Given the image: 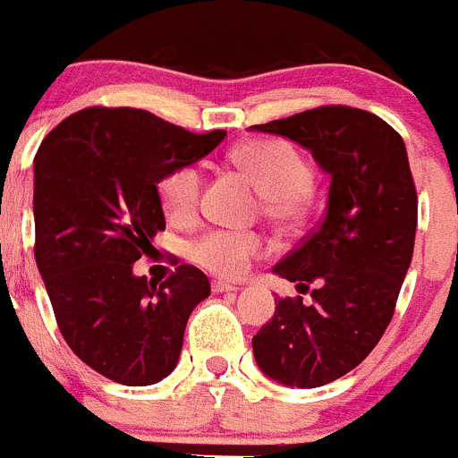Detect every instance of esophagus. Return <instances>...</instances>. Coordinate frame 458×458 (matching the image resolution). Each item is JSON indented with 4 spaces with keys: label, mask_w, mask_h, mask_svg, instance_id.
I'll list each match as a JSON object with an SVG mask.
<instances>
[{
    "label": "esophagus",
    "mask_w": 458,
    "mask_h": 458,
    "mask_svg": "<svg viewBox=\"0 0 458 458\" xmlns=\"http://www.w3.org/2000/svg\"><path fill=\"white\" fill-rule=\"evenodd\" d=\"M237 285L234 284H228V281H212V293H237Z\"/></svg>",
    "instance_id": "34e87169"
}]
</instances>
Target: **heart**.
Masks as SVG:
<instances>
[{
  "mask_svg": "<svg viewBox=\"0 0 458 458\" xmlns=\"http://www.w3.org/2000/svg\"><path fill=\"white\" fill-rule=\"evenodd\" d=\"M239 170L261 191L263 215L281 225H299L310 212L312 168L306 157L281 140H255L233 152ZM203 177L197 165H177L159 182V197L165 215L173 221H188L197 215ZM266 250L255 233L215 228L203 233L191 246V259L221 276H239L252 259Z\"/></svg>",
  "mask_w": 458,
  "mask_h": 458,
  "instance_id": "1",
  "label": "heart"
}]
</instances>
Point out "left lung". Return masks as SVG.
Here are the masks:
<instances>
[{"label": "left lung", "instance_id": "obj_1", "mask_svg": "<svg viewBox=\"0 0 458 458\" xmlns=\"http://www.w3.org/2000/svg\"><path fill=\"white\" fill-rule=\"evenodd\" d=\"M312 152L330 174L321 224L272 272L317 284L312 303L276 299L252 336L257 366L290 387H318L359 366L394 315L417 233V188L399 132L368 110L318 106L250 126Z\"/></svg>", "mask_w": 458, "mask_h": 458}]
</instances>
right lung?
Instances as JSON below:
<instances>
[{
  "mask_svg": "<svg viewBox=\"0 0 458 458\" xmlns=\"http://www.w3.org/2000/svg\"><path fill=\"white\" fill-rule=\"evenodd\" d=\"M224 137L195 135L148 110L92 106L64 119L37 150V267L66 344L110 381L152 386L177 368L188 317L210 281L182 263L157 284L135 276L132 263L165 228L161 177Z\"/></svg>",
  "mask_w": 458,
  "mask_h": 458,
  "instance_id": "right-lung-1",
  "label": "right lung"
}]
</instances>
